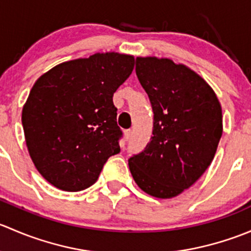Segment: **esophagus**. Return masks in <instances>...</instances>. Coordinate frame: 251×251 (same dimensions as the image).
<instances>
[{
    "instance_id": "34e87169",
    "label": "esophagus",
    "mask_w": 251,
    "mask_h": 251,
    "mask_svg": "<svg viewBox=\"0 0 251 251\" xmlns=\"http://www.w3.org/2000/svg\"><path fill=\"white\" fill-rule=\"evenodd\" d=\"M131 136H132V130H125V138H126V140H130Z\"/></svg>"
}]
</instances>
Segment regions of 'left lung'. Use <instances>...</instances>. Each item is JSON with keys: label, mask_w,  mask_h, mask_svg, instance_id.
Returning a JSON list of instances; mask_svg holds the SVG:
<instances>
[{"label": "left lung", "mask_w": 251, "mask_h": 251, "mask_svg": "<svg viewBox=\"0 0 251 251\" xmlns=\"http://www.w3.org/2000/svg\"><path fill=\"white\" fill-rule=\"evenodd\" d=\"M136 75L151 100L153 136L128 166L142 191L173 198L211 164L222 136L221 105L198 74L166 58H136Z\"/></svg>", "instance_id": "1"}]
</instances>
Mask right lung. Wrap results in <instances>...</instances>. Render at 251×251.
Here are the masks:
<instances>
[{
	"mask_svg": "<svg viewBox=\"0 0 251 251\" xmlns=\"http://www.w3.org/2000/svg\"><path fill=\"white\" fill-rule=\"evenodd\" d=\"M133 65L132 55L96 53L57 65L32 86L22 123L30 156L50 184L67 192L88 188L120 153L113 96Z\"/></svg>",
	"mask_w": 251,
	"mask_h": 251,
	"instance_id": "obj_1",
	"label": "right lung"
}]
</instances>
